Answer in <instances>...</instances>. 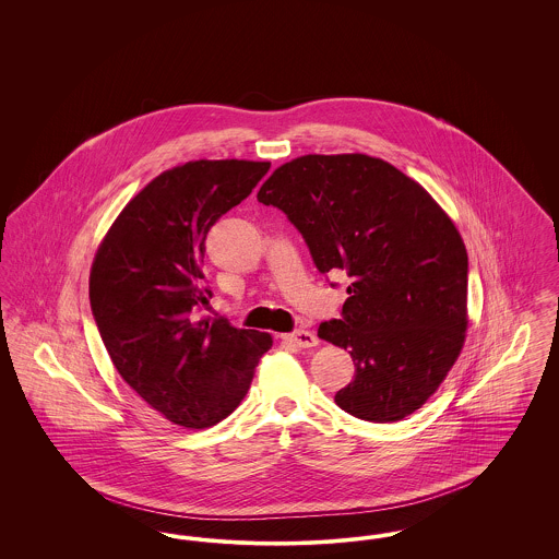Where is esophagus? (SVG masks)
Masks as SVG:
<instances>
[{"mask_svg":"<svg viewBox=\"0 0 559 559\" xmlns=\"http://www.w3.org/2000/svg\"><path fill=\"white\" fill-rule=\"evenodd\" d=\"M283 340L297 347L319 346V337H317L312 331H304V329H297V331H293V333L283 335Z\"/></svg>","mask_w":559,"mask_h":559,"instance_id":"esophagus-1","label":"esophagus"}]
</instances>
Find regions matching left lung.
Masks as SVG:
<instances>
[{
    "label": "left lung",
    "instance_id": "left-lung-1",
    "mask_svg": "<svg viewBox=\"0 0 559 559\" xmlns=\"http://www.w3.org/2000/svg\"><path fill=\"white\" fill-rule=\"evenodd\" d=\"M258 201L287 215L320 274L352 278L342 319L319 326L320 340L349 349L356 367L337 406L372 424L415 413L465 342L469 266L451 217L415 180L369 155L289 160Z\"/></svg>",
    "mask_w": 559,
    "mask_h": 559
}]
</instances>
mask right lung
Wrapping results in <instances>:
<instances>
[{
  "label": "right lung",
  "mask_w": 559,
  "mask_h": 559,
  "mask_svg": "<svg viewBox=\"0 0 559 559\" xmlns=\"http://www.w3.org/2000/svg\"><path fill=\"white\" fill-rule=\"evenodd\" d=\"M270 169L255 160H190L163 171L115 219L90 274V306L108 356L133 392L176 426L203 429L245 399L267 333L197 319L213 224Z\"/></svg>",
  "instance_id": "right-lung-1"
}]
</instances>
